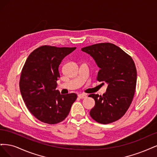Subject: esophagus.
Returning a JSON list of instances; mask_svg holds the SVG:
<instances>
[{"instance_id":"1","label":"esophagus","mask_w":157,"mask_h":157,"mask_svg":"<svg viewBox=\"0 0 157 157\" xmlns=\"http://www.w3.org/2000/svg\"><path fill=\"white\" fill-rule=\"evenodd\" d=\"M87 94H78V97L79 98H87Z\"/></svg>"}]
</instances>
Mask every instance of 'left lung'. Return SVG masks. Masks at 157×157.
I'll list each match as a JSON object with an SVG mask.
<instances>
[{
    "mask_svg": "<svg viewBox=\"0 0 157 157\" xmlns=\"http://www.w3.org/2000/svg\"><path fill=\"white\" fill-rule=\"evenodd\" d=\"M82 51L90 55L100 68L97 80L108 84L102 96H89L95 101L90 117L102 124L117 121L126 112L134 95L137 72L134 60L111 43L92 45L82 48Z\"/></svg>",
    "mask_w": 157,
    "mask_h": 157,
    "instance_id": "1",
    "label": "left lung"
}]
</instances>
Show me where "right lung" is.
Instances as JSON below:
<instances>
[{"instance_id": "obj_1", "label": "right lung", "mask_w": 157, "mask_h": 157, "mask_svg": "<svg viewBox=\"0 0 157 157\" xmlns=\"http://www.w3.org/2000/svg\"><path fill=\"white\" fill-rule=\"evenodd\" d=\"M76 48L43 45L33 51L23 68L19 88L27 108L43 123L57 124L67 117L77 94L56 90L63 59Z\"/></svg>"}]
</instances>
